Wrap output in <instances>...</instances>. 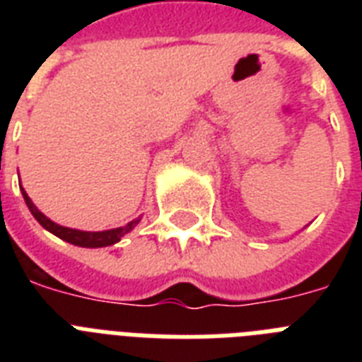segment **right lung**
<instances>
[{
  "label": "right lung",
  "mask_w": 362,
  "mask_h": 362,
  "mask_svg": "<svg viewBox=\"0 0 362 362\" xmlns=\"http://www.w3.org/2000/svg\"><path fill=\"white\" fill-rule=\"evenodd\" d=\"M22 195H24V201L25 204H28V209H30V212L33 214V218H35L39 223H41L47 231H50L52 235H56V237H59L62 240L69 242V244H75V246H81V247H105V246H112V244H116V242L120 240L124 235H127V233L133 229V227L141 221V218H136V220L129 221L127 226L124 227H116V229H110V231H98V233H90V231H76V229H69V227H62L58 226V223H54L52 220H48L47 216L41 214L39 210H37V206L33 203H31V199L28 197V193L22 189Z\"/></svg>",
  "instance_id": "add662e5"
}]
</instances>
